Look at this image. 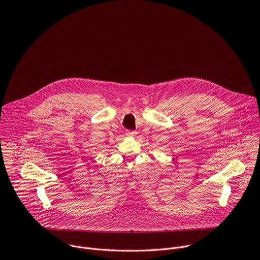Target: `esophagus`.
<instances>
[{
	"label": "esophagus",
	"instance_id": "esophagus-1",
	"mask_svg": "<svg viewBox=\"0 0 260 260\" xmlns=\"http://www.w3.org/2000/svg\"><path fill=\"white\" fill-rule=\"evenodd\" d=\"M135 135H137V132H135V131H126V136L133 137V136H135Z\"/></svg>",
	"mask_w": 260,
	"mask_h": 260
}]
</instances>
